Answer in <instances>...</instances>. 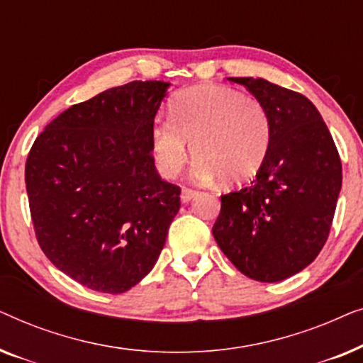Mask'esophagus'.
Listing matches in <instances>:
<instances>
[{
	"mask_svg": "<svg viewBox=\"0 0 363 363\" xmlns=\"http://www.w3.org/2000/svg\"><path fill=\"white\" fill-rule=\"evenodd\" d=\"M196 195H198V191L195 190V188H190V186H183L182 188V201L183 203L191 201Z\"/></svg>",
	"mask_w": 363,
	"mask_h": 363,
	"instance_id": "34e87169",
	"label": "esophagus"
}]
</instances>
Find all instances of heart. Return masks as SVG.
Segmentation results:
<instances>
[{
  "label": "heart",
  "instance_id": "heart-1",
  "mask_svg": "<svg viewBox=\"0 0 363 363\" xmlns=\"http://www.w3.org/2000/svg\"><path fill=\"white\" fill-rule=\"evenodd\" d=\"M150 142L163 177L182 170L191 142L195 178L210 182L220 177L226 185H241L252 180L267 160L271 117L259 101L236 89L198 86L178 94L170 121L153 123Z\"/></svg>",
  "mask_w": 363,
  "mask_h": 363
}]
</instances>
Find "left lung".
I'll return each mask as SVG.
<instances>
[{
	"label": "left lung",
	"instance_id": "1",
	"mask_svg": "<svg viewBox=\"0 0 363 363\" xmlns=\"http://www.w3.org/2000/svg\"><path fill=\"white\" fill-rule=\"evenodd\" d=\"M266 107L272 142L251 185L221 195L213 236L238 271L259 282L297 274L319 256L342 186L339 152L309 99L266 79L230 77Z\"/></svg>",
	"mask_w": 363,
	"mask_h": 363
}]
</instances>
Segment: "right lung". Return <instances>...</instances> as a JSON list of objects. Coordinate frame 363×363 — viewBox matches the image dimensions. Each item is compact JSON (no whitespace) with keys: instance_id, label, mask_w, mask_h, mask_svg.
Wrapping results in <instances>:
<instances>
[{"instance_id":"obj_1","label":"right lung","mask_w":363,"mask_h":363,"mask_svg":"<svg viewBox=\"0 0 363 363\" xmlns=\"http://www.w3.org/2000/svg\"><path fill=\"white\" fill-rule=\"evenodd\" d=\"M168 82L133 81L71 106L34 140L24 180L36 240L79 284L121 294L160 256L180 210L150 132Z\"/></svg>"}]
</instances>
